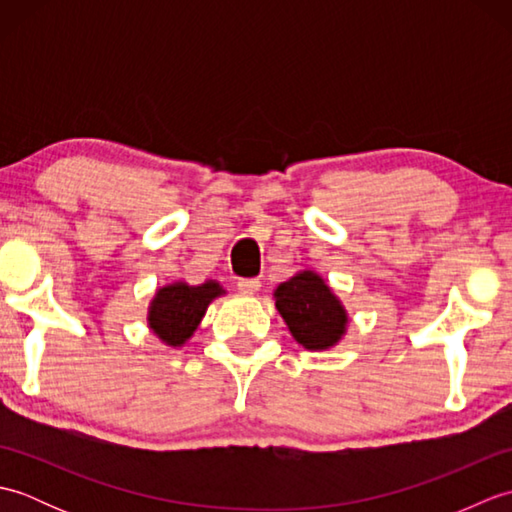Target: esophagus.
<instances>
[{
	"label": "esophagus",
	"instance_id": "34e87169",
	"mask_svg": "<svg viewBox=\"0 0 512 512\" xmlns=\"http://www.w3.org/2000/svg\"><path fill=\"white\" fill-rule=\"evenodd\" d=\"M237 288L242 290V292H246V295H255V292L262 288V281L255 279V277L253 279H239L237 281Z\"/></svg>",
	"mask_w": 512,
	"mask_h": 512
}]
</instances>
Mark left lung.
<instances>
[{"mask_svg": "<svg viewBox=\"0 0 512 512\" xmlns=\"http://www.w3.org/2000/svg\"><path fill=\"white\" fill-rule=\"evenodd\" d=\"M275 306L299 345L312 352L330 350L339 343L350 317L341 299L314 270H301L273 292Z\"/></svg>", "mask_w": 512, "mask_h": 512, "instance_id": "1", "label": "left lung"}]
</instances>
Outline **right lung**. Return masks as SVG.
Segmentation results:
<instances>
[{"mask_svg":"<svg viewBox=\"0 0 512 512\" xmlns=\"http://www.w3.org/2000/svg\"><path fill=\"white\" fill-rule=\"evenodd\" d=\"M222 295H226V290L215 279L198 286H189L187 281L178 279L173 284L162 286L149 303V330L165 345L182 347L198 330L211 301Z\"/></svg>","mask_w":512,"mask_h":512,"instance_id":"obj_1","label":"right lung"}]
</instances>
